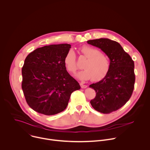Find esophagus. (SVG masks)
Returning a JSON list of instances; mask_svg holds the SVG:
<instances>
[{
    "label": "esophagus",
    "mask_w": 150,
    "mask_h": 150,
    "mask_svg": "<svg viewBox=\"0 0 150 150\" xmlns=\"http://www.w3.org/2000/svg\"><path fill=\"white\" fill-rule=\"evenodd\" d=\"M80 85H81V87L82 88H86L87 87V85H84V84L82 83H80Z\"/></svg>",
    "instance_id": "1"
}]
</instances>
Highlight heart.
<instances>
[{
  "mask_svg": "<svg viewBox=\"0 0 150 150\" xmlns=\"http://www.w3.org/2000/svg\"><path fill=\"white\" fill-rule=\"evenodd\" d=\"M82 53L87 58L85 62L82 71L76 75V77L81 80H89L93 78L94 81H99L108 75L110 63L109 58L103 53L93 47L83 46L81 47ZM64 63L71 73H75L78 69L76 65V56L74 52L70 50L64 58Z\"/></svg>",
  "mask_w": 150,
  "mask_h": 150,
  "instance_id": "heart-1",
  "label": "heart"
}]
</instances>
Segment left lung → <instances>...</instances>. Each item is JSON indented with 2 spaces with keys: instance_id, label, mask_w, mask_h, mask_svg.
<instances>
[{
  "instance_id": "obj_1",
  "label": "left lung",
  "mask_w": 150,
  "mask_h": 150,
  "mask_svg": "<svg viewBox=\"0 0 150 150\" xmlns=\"http://www.w3.org/2000/svg\"><path fill=\"white\" fill-rule=\"evenodd\" d=\"M87 42L100 49L110 60L108 75L90 85L96 93V97L90 101L93 108L100 113H110L121 108L132 96L135 81L134 62L115 41L101 38Z\"/></svg>"
}]
</instances>
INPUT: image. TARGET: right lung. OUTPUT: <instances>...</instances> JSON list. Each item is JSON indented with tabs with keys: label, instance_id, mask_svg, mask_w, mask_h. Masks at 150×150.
<instances>
[{
	"label": "right lung",
	"instance_id": "obj_1",
	"mask_svg": "<svg viewBox=\"0 0 150 150\" xmlns=\"http://www.w3.org/2000/svg\"><path fill=\"white\" fill-rule=\"evenodd\" d=\"M71 45L38 48L25 58L22 68V89L27 104L34 111L53 115L65 110L72 92L81 88L67 71L64 58Z\"/></svg>",
	"mask_w": 150,
	"mask_h": 150
}]
</instances>
